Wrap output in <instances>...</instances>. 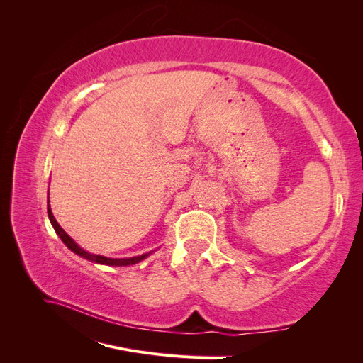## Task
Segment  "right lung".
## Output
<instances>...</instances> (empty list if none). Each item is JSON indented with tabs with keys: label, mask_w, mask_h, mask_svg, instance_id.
<instances>
[{
	"label": "right lung",
	"mask_w": 363,
	"mask_h": 363,
	"mask_svg": "<svg viewBox=\"0 0 363 363\" xmlns=\"http://www.w3.org/2000/svg\"><path fill=\"white\" fill-rule=\"evenodd\" d=\"M48 218L54 227V230H56V233L59 235V238L62 239V242L67 245L71 251H74L75 255H79L80 257H84L86 260H91V262H95V263H101V265H108V267H128V265H135V263L144 260L145 257L150 256V252H147V255H142V256H136V257H125V259H111V257H104V256H100V255H91V252L84 251L82 247L77 245L72 238L65 232V230L59 225V223L56 221V218H54L52 212H51V207H50V196H48Z\"/></svg>",
	"instance_id": "add662e5"
}]
</instances>
